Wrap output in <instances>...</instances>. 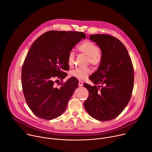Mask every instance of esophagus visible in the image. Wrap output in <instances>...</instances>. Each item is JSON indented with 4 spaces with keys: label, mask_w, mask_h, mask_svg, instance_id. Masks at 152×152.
<instances>
[{
    "label": "esophagus",
    "mask_w": 152,
    "mask_h": 152,
    "mask_svg": "<svg viewBox=\"0 0 152 152\" xmlns=\"http://www.w3.org/2000/svg\"><path fill=\"white\" fill-rule=\"evenodd\" d=\"M83 83L82 81H79L78 86H79L80 87H81V86H83Z\"/></svg>",
    "instance_id": "1"
}]
</instances>
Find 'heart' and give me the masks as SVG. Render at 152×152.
Masks as SVG:
<instances>
[{
  "instance_id": "b5f03b06",
  "label": "heart",
  "mask_w": 152,
  "mask_h": 152,
  "mask_svg": "<svg viewBox=\"0 0 152 152\" xmlns=\"http://www.w3.org/2000/svg\"><path fill=\"white\" fill-rule=\"evenodd\" d=\"M79 51L86 55L88 57V61L94 65H98L101 60V53L99 50L98 46L91 41H85L81 43L78 47ZM75 53L71 50L68 53L67 62L68 65L72 67L74 64ZM92 72V70L89 68H77L72 71L70 73L71 77L80 80H84L88 77Z\"/></svg>"
}]
</instances>
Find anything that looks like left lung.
<instances>
[{"label":"left lung","mask_w":152,"mask_h":152,"mask_svg":"<svg viewBox=\"0 0 152 152\" xmlns=\"http://www.w3.org/2000/svg\"><path fill=\"white\" fill-rule=\"evenodd\" d=\"M89 39L100 48L102 57L97 71L89 78L98 86L83 84L89 93L84 106L95 119L109 121L124 110L131 98L134 80L133 65L126 48L116 38L95 34L91 35Z\"/></svg>","instance_id":"obj_1"}]
</instances>
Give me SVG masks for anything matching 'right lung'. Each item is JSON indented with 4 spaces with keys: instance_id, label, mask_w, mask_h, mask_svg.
<instances>
[{
    "instance_id": "add662e5",
    "label": "right lung",
    "mask_w": 152,
    "mask_h": 152,
    "mask_svg": "<svg viewBox=\"0 0 152 152\" xmlns=\"http://www.w3.org/2000/svg\"><path fill=\"white\" fill-rule=\"evenodd\" d=\"M85 38L81 32L51 30L30 47L22 67L21 84L28 106L38 117L52 120L65 111L78 81L71 77L57 87L54 77L62 80L66 77L68 53Z\"/></svg>"
}]
</instances>
